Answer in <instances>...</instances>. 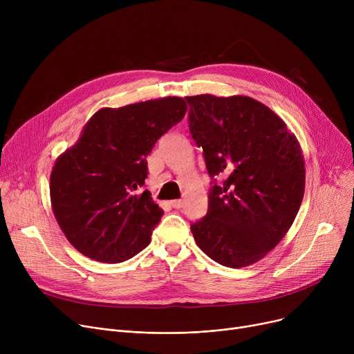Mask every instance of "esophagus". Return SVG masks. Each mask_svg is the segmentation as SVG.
<instances>
[{
  "label": "esophagus",
  "mask_w": 354,
  "mask_h": 354,
  "mask_svg": "<svg viewBox=\"0 0 354 354\" xmlns=\"http://www.w3.org/2000/svg\"><path fill=\"white\" fill-rule=\"evenodd\" d=\"M171 205L175 209H180L183 207V201L182 199H174V201H171Z\"/></svg>",
  "instance_id": "1"
}]
</instances>
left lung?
Segmentation results:
<instances>
[{"label": "left lung", "instance_id": "obj_1", "mask_svg": "<svg viewBox=\"0 0 354 354\" xmlns=\"http://www.w3.org/2000/svg\"><path fill=\"white\" fill-rule=\"evenodd\" d=\"M185 99L189 132L212 179L208 212L191 231L215 263L251 266L280 243L299 212L306 185L300 145L271 109L251 97Z\"/></svg>", "mask_w": 354, "mask_h": 354}]
</instances>
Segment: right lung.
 Listing matches in <instances>:
<instances>
[{
  "label": "right lung",
  "mask_w": 354,
  "mask_h": 354,
  "mask_svg": "<svg viewBox=\"0 0 354 354\" xmlns=\"http://www.w3.org/2000/svg\"><path fill=\"white\" fill-rule=\"evenodd\" d=\"M180 97L100 109L79 142L55 160L50 196L70 244L100 263H122L151 243L163 209L143 189L147 155L179 123Z\"/></svg>",
  "instance_id": "1"
}]
</instances>
